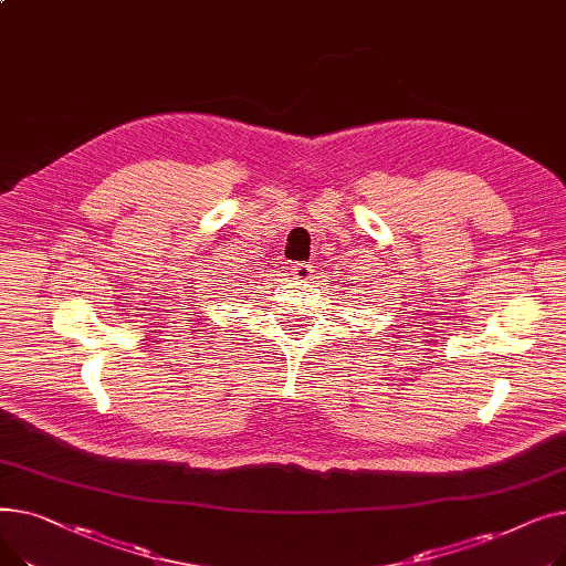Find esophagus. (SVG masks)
<instances>
[{"label": "esophagus", "mask_w": 566, "mask_h": 566, "mask_svg": "<svg viewBox=\"0 0 566 566\" xmlns=\"http://www.w3.org/2000/svg\"><path fill=\"white\" fill-rule=\"evenodd\" d=\"M291 275L295 280H312L314 277V265L307 261H293L291 263Z\"/></svg>", "instance_id": "esophagus-1"}]
</instances>
